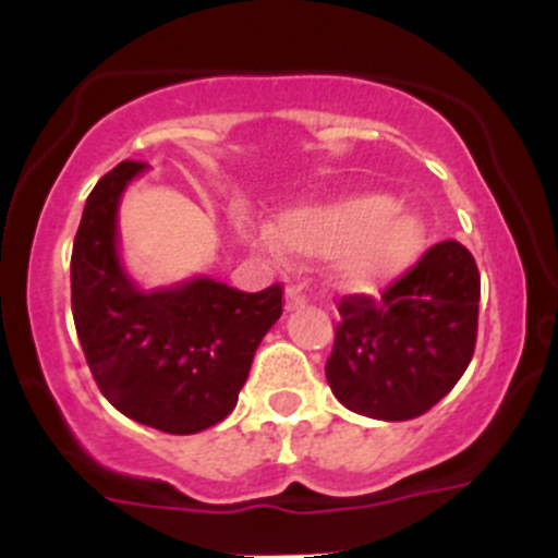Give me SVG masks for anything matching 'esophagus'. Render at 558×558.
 Instances as JSON below:
<instances>
[{
	"mask_svg": "<svg viewBox=\"0 0 558 558\" xmlns=\"http://www.w3.org/2000/svg\"><path fill=\"white\" fill-rule=\"evenodd\" d=\"M307 305V296L302 294V289L300 286H289V289H286V311H300V307H305Z\"/></svg>",
	"mask_w": 558,
	"mask_h": 558,
	"instance_id": "esophagus-1",
	"label": "esophagus"
}]
</instances>
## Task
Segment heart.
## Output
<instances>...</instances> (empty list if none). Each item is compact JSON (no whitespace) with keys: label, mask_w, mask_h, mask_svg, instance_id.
<instances>
[{"label":"heart","mask_w":558,"mask_h":558,"mask_svg":"<svg viewBox=\"0 0 558 558\" xmlns=\"http://www.w3.org/2000/svg\"><path fill=\"white\" fill-rule=\"evenodd\" d=\"M278 238L294 258H335V280L342 289L369 291L418 262L426 223L418 213L397 207L393 196L356 194L286 213ZM262 243L275 245L267 234Z\"/></svg>","instance_id":"b5f03b06"}]
</instances>
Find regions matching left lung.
Instances as JSON below:
<instances>
[{
	"mask_svg": "<svg viewBox=\"0 0 558 558\" xmlns=\"http://www.w3.org/2000/svg\"><path fill=\"white\" fill-rule=\"evenodd\" d=\"M477 302V264L456 240L432 245L378 300L342 296L326 359L331 393L367 418L424 415L472 362Z\"/></svg>",
	"mask_w": 558,
	"mask_h": 558,
	"instance_id": "left-lung-1",
	"label": "left lung"
}]
</instances>
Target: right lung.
<instances>
[{"label": "right lung", "instance_id": "obj_1", "mask_svg": "<svg viewBox=\"0 0 558 558\" xmlns=\"http://www.w3.org/2000/svg\"><path fill=\"white\" fill-rule=\"evenodd\" d=\"M143 170L121 161L88 194L72 245V318L112 408L167 435H196L238 404L283 289L245 294L213 278L137 289L118 256V202Z\"/></svg>", "mask_w": 558, "mask_h": 558}]
</instances>
